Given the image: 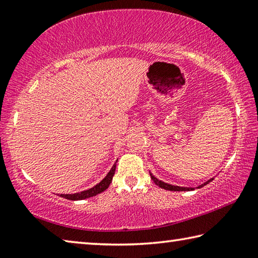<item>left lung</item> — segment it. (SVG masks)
Here are the masks:
<instances>
[{
    "label": "left lung",
    "instance_id": "obj_1",
    "mask_svg": "<svg viewBox=\"0 0 258 258\" xmlns=\"http://www.w3.org/2000/svg\"><path fill=\"white\" fill-rule=\"evenodd\" d=\"M149 174H150L151 180L155 182V184L158 185L159 187H161V189H165V190H168V191H192V190H195V187H185V186H178V185L168 184V183H165V182H163V181L158 180V178H157V177H155L154 175H152L151 172H149ZM213 180H214V178H211V180H208L207 182L203 183L202 185H199V186H197V187H198V189H199V187H203L204 185L208 184V183L212 182Z\"/></svg>",
    "mask_w": 258,
    "mask_h": 258
}]
</instances>
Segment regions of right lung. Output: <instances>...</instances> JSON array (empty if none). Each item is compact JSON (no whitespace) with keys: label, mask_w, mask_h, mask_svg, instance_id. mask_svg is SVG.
I'll list each match as a JSON object with an SVG mask.
<instances>
[{"label":"right lung","mask_w":258,"mask_h":258,"mask_svg":"<svg viewBox=\"0 0 258 258\" xmlns=\"http://www.w3.org/2000/svg\"><path fill=\"white\" fill-rule=\"evenodd\" d=\"M117 160H118V159H117ZM115 171H116V163L113 164V166L106 175V177H104L101 182L98 183L97 185H94L93 187H91V189H89V190L77 192V194L60 195V197L66 198V199H69V200H83V199H86V198H90V197H94V196L101 194V192H103L104 190L108 189V186L110 185V183L112 181V176L115 175Z\"/></svg>","instance_id":"obj_1"}]
</instances>
